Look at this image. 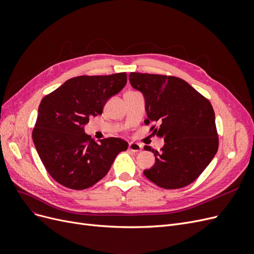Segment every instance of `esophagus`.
Returning <instances> with one entry per match:
<instances>
[{"instance_id":"obj_1","label":"esophagus","mask_w":254,"mask_h":254,"mask_svg":"<svg viewBox=\"0 0 254 254\" xmlns=\"http://www.w3.org/2000/svg\"><path fill=\"white\" fill-rule=\"evenodd\" d=\"M128 149L131 150L133 152H137L140 151L142 149V145L139 144V143H135V142H131L129 143V146H128Z\"/></svg>"}]
</instances>
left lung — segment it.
<instances>
[{
	"label": "left lung",
	"mask_w": 254,
	"mask_h": 254,
	"mask_svg": "<svg viewBox=\"0 0 254 254\" xmlns=\"http://www.w3.org/2000/svg\"><path fill=\"white\" fill-rule=\"evenodd\" d=\"M132 88L145 98V111L152 133L163 137L164 146L155 153L156 162L144 175L163 189H180L194 182L210 164L218 149L215 113L211 103L193 87L174 76L142 74L129 75Z\"/></svg>",
	"instance_id": "obj_1"
}]
</instances>
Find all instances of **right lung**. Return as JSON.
I'll use <instances>...</instances> for the list:
<instances>
[{"instance_id": "add662e5", "label": "right lung", "mask_w": 254, "mask_h": 254, "mask_svg": "<svg viewBox=\"0 0 254 254\" xmlns=\"http://www.w3.org/2000/svg\"><path fill=\"white\" fill-rule=\"evenodd\" d=\"M126 73L78 76L43 97L33 141L52 178L72 190H84L107 175L128 143L108 137L95 143L84 133L91 117L103 113L105 104L125 87Z\"/></svg>"}]
</instances>
